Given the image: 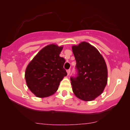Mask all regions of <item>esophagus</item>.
<instances>
[{
	"mask_svg": "<svg viewBox=\"0 0 130 130\" xmlns=\"http://www.w3.org/2000/svg\"><path fill=\"white\" fill-rule=\"evenodd\" d=\"M67 75H69L70 73V69H68V70H67Z\"/></svg>",
	"mask_w": 130,
	"mask_h": 130,
	"instance_id": "esophagus-1",
	"label": "esophagus"
}]
</instances>
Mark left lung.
Wrapping results in <instances>:
<instances>
[{
    "label": "left lung",
    "instance_id": "obj_1",
    "mask_svg": "<svg viewBox=\"0 0 130 130\" xmlns=\"http://www.w3.org/2000/svg\"><path fill=\"white\" fill-rule=\"evenodd\" d=\"M77 74L71 77L72 90L76 97L91 101L104 91L108 80V70L99 51L86 42L72 46Z\"/></svg>",
    "mask_w": 130,
    "mask_h": 130
}]
</instances>
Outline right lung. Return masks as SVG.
Wrapping results in <instances>:
<instances>
[{
	"instance_id": "obj_1",
	"label": "right lung",
	"mask_w": 130,
	"mask_h": 130,
	"mask_svg": "<svg viewBox=\"0 0 130 130\" xmlns=\"http://www.w3.org/2000/svg\"><path fill=\"white\" fill-rule=\"evenodd\" d=\"M63 47L50 44L39 51L26 67L25 77L29 90L38 98L54 94L67 72L65 59L60 57Z\"/></svg>"
}]
</instances>
